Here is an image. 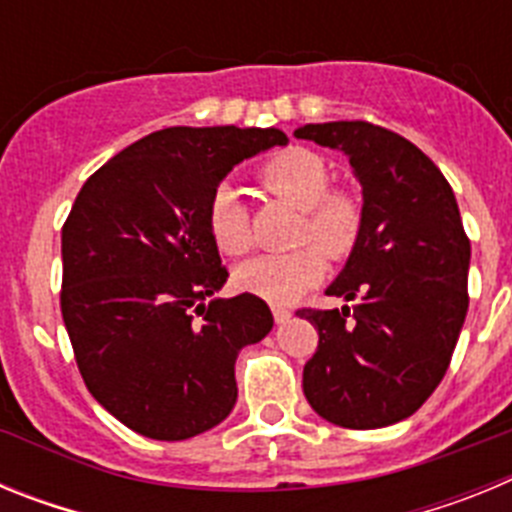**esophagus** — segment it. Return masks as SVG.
Wrapping results in <instances>:
<instances>
[{
    "label": "esophagus",
    "instance_id": "1",
    "mask_svg": "<svg viewBox=\"0 0 512 512\" xmlns=\"http://www.w3.org/2000/svg\"><path fill=\"white\" fill-rule=\"evenodd\" d=\"M271 312H274V323H277V325H282V323H287V320L289 318H292V312H289L287 310V307H274V310H271Z\"/></svg>",
    "mask_w": 512,
    "mask_h": 512
}]
</instances>
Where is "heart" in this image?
Segmentation results:
<instances>
[{
    "instance_id": "heart-1",
    "label": "heart",
    "mask_w": 512,
    "mask_h": 512,
    "mask_svg": "<svg viewBox=\"0 0 512 512\" xmlns=\"http://www.w3.org/2000/svg\"><path fill=\"white\" fill-rule=\"evenodd\" d=\"M259 182L271 194L305 210L297 233L300 241H315L330 259L351 253L361 233V207L351 194L330 189V169L318 153L307 148L277 153L259 169ZM207 228L215 246L228 256H241L251 248V215L238 189L220 184L212 192ZM319 249L302 246L253 256L235 269V284L271 305H289L325 274V256Z\"/></svg>"
}]
</instances>
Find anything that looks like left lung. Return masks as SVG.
Segmentation results:
<instances>
[{
	"instance_id": "left-lung-1",
	"label": "left lung",
	"mask_w": 512,
	"mask_h": 512,
	"mask_svg": "<svg viewBox=\"0 0 512 512\" xmlns=\"http://www.w3.org/2000/svg\"><path fill=\"white\" fill-rule=\"evenodd\" d=\"M295 138L336 148L361 184V233L325 295L341 310H300L318 328L302 390L328 423L354 431L410 418L449 369L467 318L472 248L438 166L372 122H315Z\"/></svg>"
}]
</instances>
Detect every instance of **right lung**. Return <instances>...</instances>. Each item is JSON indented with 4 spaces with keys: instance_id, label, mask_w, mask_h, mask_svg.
<instances>
[{
    "instance_id": "obj_1",
    "label": "right lung",
    "mask_w": 512,
    "mask_h": 512,
    "mask_svg": "<svg viewBox=\"0 0 512 512\" xmlns=\"http://www.w3.org/2000/svg\"><path fill=\"white\" fill-rule=\"evenodd\" d=\"M287 146L277 128H166L76 194L61 230V312L94 400L130 431L184 441L238 400L235 359L274 325L261 297L210 300L228 279L207 205L246 158Z\"/></svg>"
}]
</instances>
